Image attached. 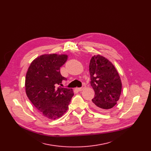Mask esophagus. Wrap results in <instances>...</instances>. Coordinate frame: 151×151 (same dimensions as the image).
Wrapping results in <instances>:
<instances>
[{
	"instance_id": "esophagus-1",
	"label": "esophagus",
	"mask_w": 151,
	"mask_h": 151,
	"mask_svg": "<svg viewBox=\"0 0 151 151\" xmlns=\"http://www.w3.org/2000/svg\"><path fill=\"white\" fill-rule=\"evenodd\" d=\"M86 87V86L85 85H84L83 87H80V88H78V90H79V91H83V89L84 88Z\"/></svg>"
}]
</instances>
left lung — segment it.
Here are the masks:
<instances>
[{
    "label": "left lung",
    "mask_w": 151,
    "mask_h": 151,
    "mask_svg": "<svg viewBox=\"0 0 151 151\" xmlns=\"http://www.w3.org/2000/svg\"><path fill=\"white\" fill-rule=\"evenodd\" d=\"M90 84L94 91L92 107L105 112L114 107L120 99L122 81L116 67L101 55H94L89 64Z\"/></svg>",
    "instance_id": "obj_1"
}]
</instances>
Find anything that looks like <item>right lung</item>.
Here are the masks:
<instances>
[{
    "label": "right lung",
    "mask_w": 151,
    "mask_h": 151,
    "mask_svg": "<svg viewBox=\"0 0 151 151\" xmlns=\"http://www.w3.org/2000/svg\"><path fill=\"white\" fill-rule=\"evenodd\" d=\"M67 58V54L42 55L32 61L26 75L27 96L40 113L49 119L62 117L74 94L72 88H56L63 80H67L60 69Z\"/></svg>",
    "instance_id": "add662e5"
}]
</instances>
